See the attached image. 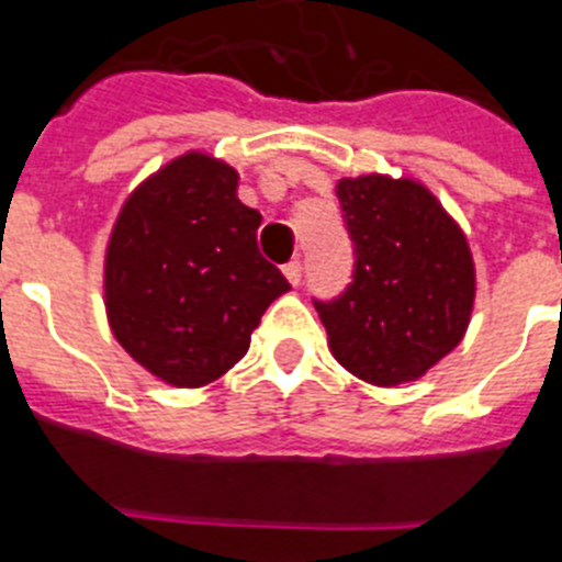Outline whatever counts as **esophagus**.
Listing matches in <instances>:
<instances>
[{
  "label": "esophagus",
  "instance_id": "esophagus-1",
  "mask_svg": "<svg viewBox=\"0 0 562 562\" xmlns=\"http://www.w3.org/2000/svg\"><path fill=\"white\" fill-rule=\"evenodd\" d=\"M285 277H288V282H291V285H300V282H302V260L288 262Z\"/></svg>",
  "mask_w": 562,
  "mask_h": 562
}]
</instances>
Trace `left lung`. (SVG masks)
<instances>
[{"label":"left lung","instance_id":"1","mask_svg":"<svg viewBox=\"0 0 562 562\" xmlns=\"http://www.w3.org/2000/svg\"><path fill=\"white\" fill-rule=\"evenodd\" d=\"M336 195L356 262L338 296L313 300L333 356L375 386L426 375L470 322L476 274L468 240L412 179H341Z\"/></svg>","mask_w":562,"mask_h":562}]
</instances>
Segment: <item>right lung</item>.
<instances>
[{
	"label": "right lung",
	"instance_id": "add662e5",
	"mask_svg": "<svg viewBox=\"0 0 562 562\" xmlns=\"http://www.w3.org/2000/svg\"><path fill=\"white\" fill-rule=\"evenodd\" d=\"M260 212L237 173L187 154L145 181L105 251L111 330L134 361L173 386H204L246 356L288 280L257 249Z\"/></svg>",
	"mask_w": 562,
	"mask_h": 562
}]
</instances>
